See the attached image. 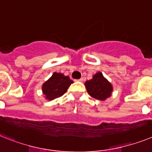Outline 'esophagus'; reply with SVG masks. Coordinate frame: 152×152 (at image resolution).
<instances>
[{
  "mask_svg": "<svg viewBox=\"0 0 152 152\" xmlns=\"http://www.w3.org/2000/svg\"><path fill=\"white\" fill-rule=\"evenodd\" d=\"M77 81H80V82H83V78H80V80H77Z\"/></svg>",
  "mask_w": 152,
  "mask_h": 152,
  "instance_id": "1",
  "label": "esophagus"
}]
</instances>
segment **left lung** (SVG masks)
<instances>
[{
	"label": "left lung",
	"mask_w": 152,
	"mask_h": 152,
	"mask_svg": "<svg viewBox=\"0 0 152 152\" xmlns=\"http://www.w3.org/2000/svg\"><path fill=\"white\" fill-rule=\"evenodd\" d=\"M88 94L96 100H105L111 96L113 86L100 72L93 76V79L85 83Z\"/></svg>",
	"instance_id": "1"
}]
</instances>
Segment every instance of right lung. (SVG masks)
I'll return each mask as SVG.
<instances>
[{
    "label": "right lung",
    "instance_id": "add662e5",
    "mask_svg": "<svg viewBox=\"0 0 152 152\" xmlns=\"http://www.w3.org/2000/svg\"><path fill=\"white\" fill-rule=\"evenodd\" d=\"M73 83L69 76L59 72H54L50 78L42 85V92L45 99L48 100L58 98L67 91L69 86Z\"/></svg>",
    "mask_w": 152,
    "mask_h": 152
}]
</instances>
